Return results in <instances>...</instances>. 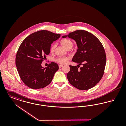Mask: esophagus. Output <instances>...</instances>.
<instances>
[{"mask_svg":"<svg viewBox=\"0 0 126 126\" xmlns=\"http://www.w3.org/2000/svg\"><path fill=\"white\" fill-rule=\"evenodd\" d=\"M59 66L60 68H61V67H62L63 66V65H59Z\"/></svg>","mask_w":126,"mask_h":126,"instance_id":"obj_1","label":"esophagus"}]
</instances>
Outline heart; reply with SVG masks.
I'll use <instances>...</instances> for the list:
<instances>
[{
    "label": "heart",
    "instance_id": "1",
    "mask_svg": "<svg viewBox=\"0 0 126 126\" xmlns=\"http://www.w3.org/2000/svg\"><path fill=\"white\" fill-rule=\"evenodd\" d=\"M61 44L66 48H72L73 45V42L71 40L68 39H64L61 41ZM55 44L52 45L50 48V52H53L54 51L55 48ZM69 59V57L64 56V57H59L55 59V61L60 64H66Z\"/></svg>",
    "mask_w": 126,
    "mask_h": 126
}]
</instances>
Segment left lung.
Returning <instances> with one entry per match:
<instances>
[{"mask_svg":"<svg viewBox=\"0 0 126 126\" xmlns=\"http://www.w3.org/2000/svg\"><path fill=\"white\" fill-rule=\"evenodd\" d=\"M66 37L77 42L78 49L72 61L79 64L78 66H69L67 79L78 89L88 90L99 82L104 74L106 62L104 47L96 37L84 30H77L62 36ZM80 65L82 66L78 69Z\"/></svg>","mask_w":126,"mask_h":126,"instance_id":"8db88e82","label":"left lung"}]
</instances>
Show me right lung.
<instances>
[{"mask_svg": "<svg viewBox=\"0 0 126 126\" xmlns=\"http://www.w3.org/2000/svg\"><path fill=\"white\" fill-rule=\"evenodd\" d=\"M60 36V34L42 30L27 36L21 44L16 55V65L20 78L28 87L39 89L51 82L59 69L58 65L52 62L43 68L41 64L50 53L51 44Z\"/></svg>", "mask_w": 126, "mask_h": 126, "instance_id": "add662e5", "label": "right lung"}]
</instances>
